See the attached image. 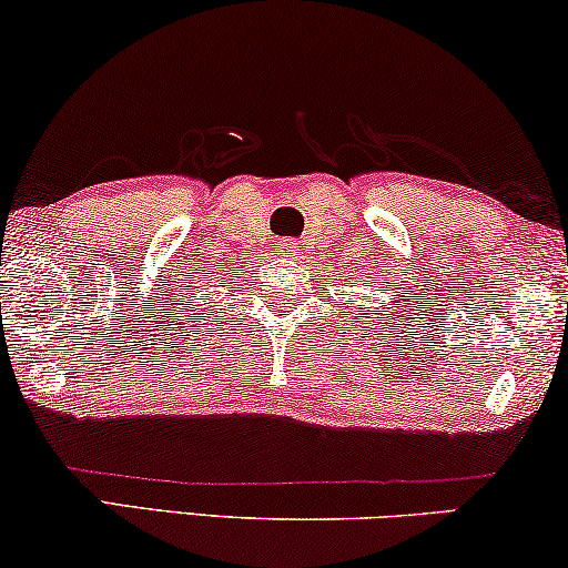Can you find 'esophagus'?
<instances>
[{"label":"esophagus","instance_id":"obj_1","mask_svg":"<svg viewBox=\"0 0 568 568\" xmlns=\"http://www.w3.org/2000/svg\"><path fill=\"white\" fill-rule=\"evenodd\" d=\"M295 252H298V244H295L293 239H281V242H277V254H281V257H293Z\"/></svg>","mask_w":568,"mask_h":568}]
</instances>
